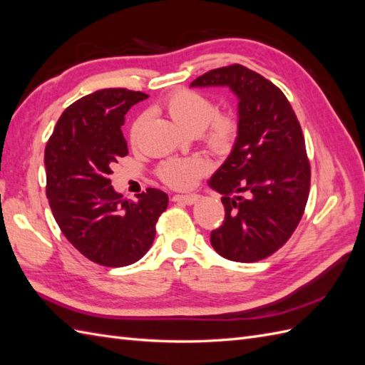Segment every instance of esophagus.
<instances>
[{"label":"esophagus","mask_w":365,"mask_h":365,"mask_svg":"<svg viewBox=\"0 0 365 365\" xmlns=\"http://www.w3.org/2000/svg\"><path fill=\"white\" fill-rule=\"evenodd\" d=\"M200 200V195L193 193V195H175L173 197V201L175 202H184L187 204V206H192V204H195Z\"/></svg>","instance_id":"1"}]
</instances>
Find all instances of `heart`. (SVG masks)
<instances>
[{"mask_svg":"<svg viewBox=\"0 0 365 365\" xmlns=\"http://www.w3.org/2000/svg\"><path fill=\"white\" fill-rule=\"evenodd\" d=\"M165 111L172 119L192 133L202 131V140L212 152L229 153L235 145L240 119L234 110L217 111V105L209 96L195 90H178L164 101ZM145 123V114H140L131 125V140H136ZM210 170V163L201 156L172 158L158 168L161 181L172 189H192Z\"/></svg>","mask_w":365,"mask_h":365,"instance_id":"obj_1","label":"heart"}]
</instances>
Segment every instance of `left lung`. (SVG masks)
<instances>
[{
	"instance_id": "1",
	"label": "left lung",
	"mask_w": 365,
	"mask_h": 365,
	"mask_svg": "<svg viewBox=\"0 0 365 365\" xmlns=\"http://www.w3.org/2000/svg\"><path fill=\"white\" fill-rule=\"evenodd\" d=\"M190 86H229L240 101L237 142L209 181L225 206L210 243L227 260H263L288 242L308 201L311 167L297 115L280 88L243 65L212 69Z\"/></svg>"
}]
</instances>
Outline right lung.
Here are the masks:
<instances>
[{
  "label": "right lung",
  "instance_id": "obj_1",
  "mask_svg": "<svg viewBox=\"0 0 365 365\" xmlns=\"http://www.w3.org/2000/svg\"><path fill=\"white\" fill-rule=\"evenodd\" d=\"M147 94L106 88L78 99L60 115L44 150L46 197L61 232L91 262L120 268L145 255L167 193L147 189L138 201L114 192L108 175L128 155L120 127Z\"/></svg>",
  "mask_w": 365,
  "mask_h": 365
}]
</instances>
